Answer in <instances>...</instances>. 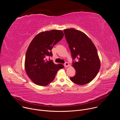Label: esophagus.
Returning a JSON list of instances; mask_svg holds the SVG:
<instances>
[{"instance_id":"1","label":"esophagus","mask_w":120,"mask_h":120,"mask_svg":"<svg viewBox=\"0 0 120 120\" xmlns=\"http://www.w3.org/2000/svg\"><path fill=\"white\" fill-rule=\"evenodd\" d=\"M64 67H67L68 66H69V63H67V62L65 63H64Z\"/></svg>"}]
</instances>
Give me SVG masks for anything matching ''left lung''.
Masks as SVG:
<instances>
[{"mask_svg":"<svg viewBox=\"0 0 120 120\" xmlns=\"http://www.w3.org/2000/svg\"><path fill=\"white\" fill-rule=\"evenodd\" d=\"M66 41L69 45L76 74L70 80L78 85L91 82L99 71L101 63L97 49L90 38L84 33L74 28L64 29Z\"/></svg>","mask_w":120,"mask_h":120,"instance_id":"8db88e82","label":"left lung"}]
</instances>
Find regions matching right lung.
I'll list each match as a JSON object with an SVG mask.
<instances>
[{
	"instance_id": "1",
	"label": "right lung",
	"mask_w": 120,
	"mask_h": 120,
	"mask_svg": "<svg viewBox=\"0 0 120 120\" xmlns=\"http://www.w3.org/2000/svg\"><path fill=\"white\" fill-rule=\"evenodd\" d=\"M62 30H52L39 33L33 38L27 49L25 68L27 75L35 83L46 86L55 79L57 71L64 67L62 64H55L47 60L52 56L51 50L64 37Z\"/></svg>"
}]
</instances>
